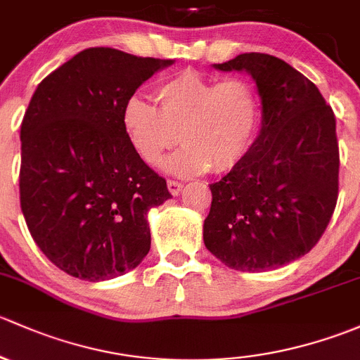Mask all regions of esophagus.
Listing matches in <instances>:
<instances>
[{
  "label": "esophagus",
  "instance_id": "34e87169",
  "mask_svg": "<svg viewBox=\"0 0 360 360\" xmlns=\"http://www.w3.org/2000/svg\"><path fill=\"white\" fill-rule=\"evenodd\" d=\"M181 187H184V185H181L180 181L168 180V191L172 192V195H179L180 192H181Z\"/></svg>",
  "mask_w": 360,
  "mask_h": 360
}]
</instances>
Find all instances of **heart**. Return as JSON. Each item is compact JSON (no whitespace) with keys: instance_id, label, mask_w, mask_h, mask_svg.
Wrapping results in <instances>:
<instances>
[{"instance_id":"heart-1","label":"heart","mask_w":360,"mask_h":360,"mask_svg":"<svg viewBox=\"0 0 360 360\" xmlns=\"http://www.w3.org/2000/svg\"><path fill=\"white\" fill-rule=\"evenodd\" d=\"M155 97L159 109L133 95L123 110L129 142L149 165L179 142L184 149L162 168L181 176L229 172L250 153L262 117L260 95L251 81H218L185 70L165 81Z\"/></svg>"}]
</instances>
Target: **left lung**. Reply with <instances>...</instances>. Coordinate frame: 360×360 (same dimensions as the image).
<instances>
[{
	"instance_id": "1",
	"label": "left lung",
	"mask_w": 360,
	"mask_h": 360,
	"mask_svg": "<svg viewBox=\"0 0 360 360\" xmlns=\"http://www.w3.org/2000/svg\"><path fill=\"white\" fill-rule=\"evenodd\" d=\"M213 68L253 77L262 126L246 158L210 185L205 246L229 269H279L316 246L335 211V114L312 81L272 55L240 53Z\"/></svg>"
}]
</instances>
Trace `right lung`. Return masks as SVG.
<instances>
[{"label": "right lung", "instance_id": "right-lung-1", "mask_svg": "<svg viewBox=\"0 0 360 360\" xmlns=\"http://www.w3.org/2000/svg\"><path fill=\"white\" fill-rule=\"evenodd\" d=\"M173 60L88 48L36 88L20 126V207L58 269L98 283L142 263L147 213L172 198L123 124L128 98Z\"/></svg>", "mask_w": 360, "mask_h": 360}]
</instances>
